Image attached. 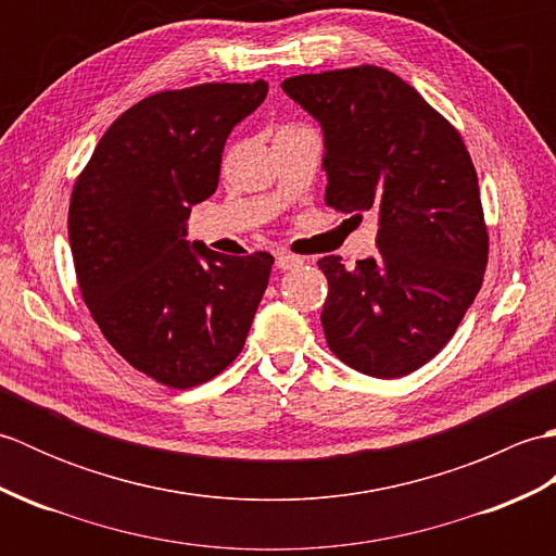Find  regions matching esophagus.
I'll list each match as a JSON object with an SVG mask.
<instances>
[{
    "mask_svg": "<svg viewBox=\"0 0 556 556\" xmlns=\"http://www.w3.org/2000/svg\"><path fill=\"white\" fill-rule=\"evenodd\" d=\"M301 265H303V257L287 253V251L277 253V267L279 269H293V267H301Z\"/></svg>",
    "mask_w": 556,
    "mask_h": 556,
    "instance_id": "esophagus-1",
    "label": "esophagus"
}]
</instances>
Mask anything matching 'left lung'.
<instances>
[{
    "label": "left lung",
    "instance_id": "left-lung-1",
    "mask_svg": "<svg viewBox=\"0 0 556 556\" xmlns=\"http://www.w3.org/2000/svg\"><path fill=\"white\" fill-rule=\"evenodd\" d=\"M325 134L329 207L375 210V257L325 255L323 329L349 368L404 377L440 353L482 287L488 227L460 134L420 92L380 66L281 83Z\"/></svg>",
    "mask_w": 556,
    "mask_h": 556
}]
</instances>
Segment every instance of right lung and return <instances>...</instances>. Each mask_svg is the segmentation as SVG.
Wrapping results in <instances>:
<instances>
[{
  "instance_id": "1",
  "label": "right lung",
  "mask_w": 556,
  "mask_h": 556,
  "mask_svg": "<svg viewBox=\"0 0 556 556\" xmlns=\"http://www.w3.org/2000/svg\"><path fill=\"white\" fill-rule=\"evenodd\" d=\"M267 83H203L126 110L74 184L68 243L92 320L136 370L198 387L239 356L275 257L186 241L191 207L217 191L231 128Z\"/></svg>"
}]
</instances>
